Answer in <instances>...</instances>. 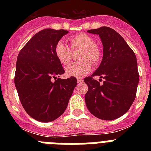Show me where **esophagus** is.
Instances as JSON below:
<instances>
[{
  "mask_svg": "<svg viewBox=\"0 0 151 151\" xmlns=\"http://www.w3.org/2000/svg\"><path fill=\"white\" fill-rule=\"evenodd\" d=\"M77 81H78V83H81V82H82V81H83V79L81 78H77Z\"/></svg>",
  "mask_w": 151,
  "mask_h": 151,
  "instance_id": "34e87169",
  "label": "esophagus"
}]
</instances>
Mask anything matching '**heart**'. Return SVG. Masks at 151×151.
Instances as JSON below:
<instances>
[{"label": "heart", "instance_id": "1", "mask_svg": "<svg viewBox=\"0 0 151 151\" xmlns=\"http://www.w3.org/2000/svg\"><path fill=\"white\" fill-rule=\"evenodd\" d=\"M70 48L63 41L57 42L54 48L56 59L63 65L70 63L72 59V51L80 49L78 59L80 60L70 64L66 68L68 76L83 77L91 70L92 64L96 66L102 59V51L95 44L94 39L86 34H79L70 37L68 39Z\"/></svg>", "mask_w": 151, "mask_h": 151}]
</instances>
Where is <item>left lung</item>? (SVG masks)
Instances as JSON below:
<instances>
[{"label": "left lung", "instance_id": "8db88e82", "mask_svg": "<svg viewBox=\"0 0 151 151\" xmlns=\"http://www.w3.org/2000/svg\"><path fill=\"white\" fill-rule=\"evenodd\" d=\"M98 34L103 45L100 66L91 77L84 79L88 87L85 96L90 113L99 119H117L129 110L135 100L139 75L136 55L114 29L103 27L88 30ZM100 76L103 84L93 77Z\"/></svg>", "mask_w": 151, "mask_h": 151}]
</instances>
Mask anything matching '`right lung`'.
Here are the masks:
<instances>
[{
	"mask_svg": "<svg viewBox=\"0 0 151 151\" xmlns=\"http://www.w3.org/2000/svg\"><path fill=\"white\" fill-rule=\"evenodd\" d=\"M67 33L65 29L41 30L18 55L15 88L26 112L38 122H52L60 117L77 85L74 77L59 78L65 70L54 52L57 42Z\"/></svg>",
	"mask_w": 151,
	"mask_h": 151,
	"instance_id": "1",
	"label": "right lung"
}]
</instances>
